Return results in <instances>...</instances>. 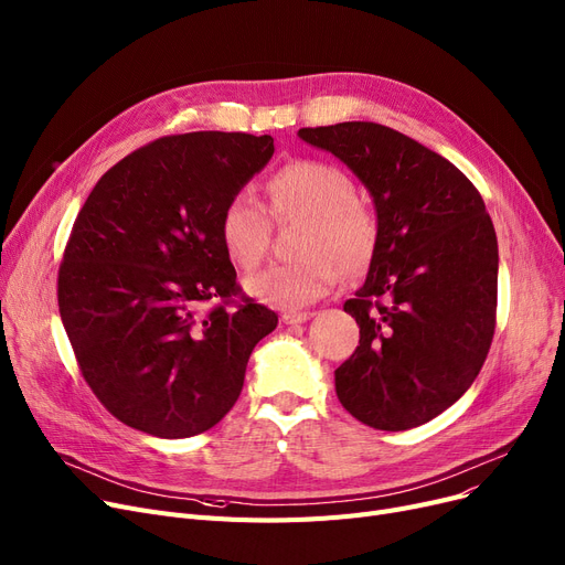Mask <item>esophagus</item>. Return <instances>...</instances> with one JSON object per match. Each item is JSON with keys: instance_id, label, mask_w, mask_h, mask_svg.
I'll return each mask as SVG.
<instances>
[{"instance_id": "1", "label": "esophagus", "mask_w": 565, "mask_h": 565, "mask_svg": "<svg viewBox=\"0 0 565 565\" xmlns=\"http://www.w3.org/2000/svg\"><path fill=\"white\" fill-rule=\"evenodd\" d=\"M311 316H313L311 311H284V313H281V323H284V326H298V323H307Z\"/></svg>"}]
</instances>
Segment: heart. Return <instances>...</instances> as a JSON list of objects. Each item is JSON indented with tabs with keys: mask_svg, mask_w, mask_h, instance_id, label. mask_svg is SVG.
Instances as JSON below:
<instances>
[{
	"mask_svg": "<svg viewBox=\"0 0 565 565\" xmlns=\"http://www.w3.org/2000/svg\"><path fill=\"white\" fill-rule=\"evenodd\" d=\"M277 218H305L298 242L302 258L269 265L244 281L252 298L279 309H302L326 298L341 269L360 275L379 247V218L358 195L353 180L326 161H292L267 180ZM218 237L228 258L252 269L267 249L269 218L249 191L231 195L218 216Z\"/></svg>",
	"mask_w": 565,
	"mask_h": 565,
	"instance_id": "obj_1",
	"label": "heart"
}]
</instances>
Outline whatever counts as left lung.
Wrapping results in <instances>:
<instances>
[{
  "label": "left lung",
  "mask_w": 565,
  "mask_h": 565,
  "mask_svg": "<svg viewBox=\"0 0 565 565\" xmlns=\"http://www.w3.org/2000/svg\"><path fill=\"white\" fill-rule=\"evenodd\" d=\"M370 191L379 247L343 311L360 347L334 372L341 406L385 431L450 408L476 381L497 323L499 244L459 168L395 129L341 121L300 129Z\"/></svg>",
  "instance_id": "1"
}]
</instances>
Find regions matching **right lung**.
I'll use <instances>...</instances> for the list:
<instances>
[{
    "mask_svg": "<svg viewBox=\"0 0 565 565\" xmlns=\"http://www.w3.org/2000/svg\"><path fill=\"white\" fill-rule=\"evenodd\" d=\"M275 154L273 136L159 138L96 182L60 265V316L81 372L125 425L159 438L214 427L277 313L237 296L218 216Z\"/></svg>",
    "mask_w": 565,
    "mask_h": 565,
    "instance_id": "1",
    "label": "right lung"
}]
</instances>
